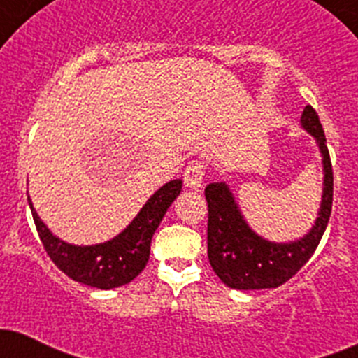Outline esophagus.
<instances>
[{"label":"esophagus","mask_w":358,"mask_h":358,"mask_svg":"<svg viewBox=\"0 0 358 358\" xmlns=\"http://www.w3.org/2000/svg\"><path fill=\"white\" fill-rule=\"evenodd\" d=\"M206 166L200 162H192L185 170V185L192 189H199L203 185Z\"/></svg>","instance_id":"esophagus-1"}]
</instances>
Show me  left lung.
Wrapping results in <instances>:
<instances>
[{
  "mask_svg": "<svg viewBox=\"0 0 358 358\" xmlns=\"http://www.w3.org/2000/svg\"><path fill=\"white\" fill-rule=\"evenodd\" d=\"M301 126L315 137L323 165V193L318 217L301 239L290 243H272L264 239L251 230L224 182H210L206 188L209 207L207 255L217 278L234 290L278 288L287 283L313 257L325 232L332 210L334 177L322 122L311 105H306Z\"/></svg>",
  "mask_w": 358,
  "mask_h": 358,
  "instance_id": "obj_1",
  "label": "left lung"
}]
</instances>
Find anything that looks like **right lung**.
Instances as JSON below:
<instances>
[{
	"label": "right lung",
	"mask_w": 358,
	"mask_h": 358,
	"mask_svg": "<svg viewBox=\"0 0 358 358\" xmlns=\"http://www.w3.org/2000/svg\"><path fill=\"white\" fill-rule=\"evenodd\" d=\"M182 189L181 179L163 185L121 234L93 246H77L54 236L40 220L28 196L29 209L38 230L40 241L50 260L68 278L87 287L110 290L130 283L144 271L151 251V239L162 223L166 209Z\"/></svg>",
	"instance_id": "1"
}]
</instances>
